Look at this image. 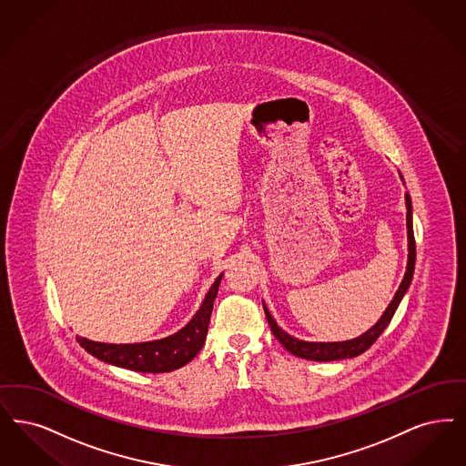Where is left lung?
I'll return each instance as SVG.
<instances>
[{
    "instance_id": "left-lung-1",
    "label": "left lung",
    "mask_w": 466,
    "mask_h": 466,
    "mask_svg": "<svg viewBox=\"0 0 466 466\" xmlns=\"http://www.w3.org/2000/svg\"><path fill=\"white\" fill-rule=\"evenodd\" d=\"M406 225H408V267H406V274L404 279L400 282L397 293L393 295L390 305L387 307V310L383 312V316L380 317V320L372 326L371 329H368L364 335L357 336L354 339H347V341H303L299 338H293L288 335L286 331H282L278 322L274 320V317L270 316L268 309L263 305L265 317L270 324V329L274 336L279 339L280 345L297 357L307 359V360H317V362H329V360H339V359H350L357 355L364 354L372 343L378 339V336L385 331V328L390 324L391 317L395 314L400 299H404L408 288H410V280H412V272H414V261H416V242H414V232H412V206H410V196L406 192Z\"/></svg>"
}]
</instances>
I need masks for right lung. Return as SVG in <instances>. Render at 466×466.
<instances>
[{"mask_svg": "<svg viewBox=\"0 0 466 466\" xmlns=\"http://www.w3.org/2000/svg\"><path fill=\"white\" fill-rule=\"evenodd\" d=\"M222 278L224 274L217 278L196 316L188 320L186 328H182L175 335L167 336L163 339L128 345L100 343L77 336V343L96 359L131 371L169 372L178 370L199 354L205 345L213 301L217 299Z\"/></svg>", "mask_w": 466, "mask_h": 466, "instance_id": "right-lung-1", "label": "right lung"}]
</instances>
